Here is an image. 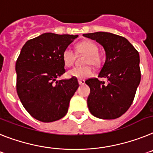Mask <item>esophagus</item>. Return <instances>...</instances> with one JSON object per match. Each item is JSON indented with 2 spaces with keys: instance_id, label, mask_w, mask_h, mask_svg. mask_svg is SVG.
<instances>
[{
  "instance_id": "34e87169",
  "label": "esophagus",
  "mask_w": 153,
  "mask_h": 153,
  "mask_svg": "<svg viewBox=\"0 0 153 153\" xmlns=\"http://www.w3.org/2000/svg\"><path fill=\"white\" fill-rule=\"evenodd\" d=\"M78 82V84L80 85H84L85 82V80H82V79H79Z\"/></svg>"
}]
</instances>
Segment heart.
I'll return each instance as SVG.
<instances>
[{
  "mask_svg": "<svg viewBox=\"0 0 153 153\" xmlns=\"http://www.w3.org/2000/svg\"><path fill=\"white\" fill-rule=\"evenodd\" d=\"M76 51L78 54L86 55L85 65H91L93 66H99L101 64V58L99 54V47L92 41L85 40L76 45ZM75 54L70 48H66L62 53V60L66 67H71L74 64ZM94 70L91 66L85 67H75L68 71L67 75L69 78L77 79H85L92 76Z\"/></svg>",
  "mask_w": 153,
  "mask_h": 153,
  "instance_id": "heart-1",
  "label": "heart"
}]
</instances>
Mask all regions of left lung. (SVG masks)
Returning a JSON list of instances; mask_svg holds the SVG:
<instances>
[{
    "label": "left lung",
    "instance_id": "1",
    "mask_svg": "<svg viewBox=\"0 0 153 153\" xmlns=\"http://www.w3.org/2000/svg\"><path fill=\"white\" fill-rule=\"evenodd\" d=\"M95 40L105 51V62L99 78L85 81L89 86L88 107L92 115L102 119H115L123 115L132 103L140 83L139 54L126 38L108 32L84 34Z\"/></svg>",
    "mask_w": 153,
    "mask_h": 153
}]
</instances>
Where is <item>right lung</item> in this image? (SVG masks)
<instances>
[{
    "instance_id": "obj_1",
    "label": "right lung",
    "mask_w": 153,
    "mask_h": 153,
    "mask_svg": "<svg viewBox=\"0 0 153 153\" xmlns=\"http://www.w3.org/2000/svg\"><path fill=\"white\" fill-rule=\"evenodd\" d=\"M78 35L44 33L27 41L16 62L17 92L37 120L51 123L67 114L78 89L77 78L57 80L65 72L62 53Z\"/></svg>"
}]
</instances>
